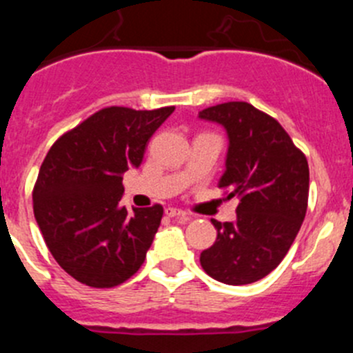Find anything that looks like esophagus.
Wrapping results in <instances>:
<instances>
[{
    "label": "esophagus",
    "instance_id": "34e87169",
    "mask_svg": "<svg viewBox=\"0 0 353 353\" xmlns=\"http://www.w3.org/2000/svg\"><path fill=\"white\" fill-rule=\"evenodd\" d=\"M165 215L167 216H188V213L183 212V210H179V208H167Z\"/></svg>",
    "mask_w": 353,
    "mask_h": 353
}]
</instances>
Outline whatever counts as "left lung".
<instances>
[{"label":"left lung","instance_id":"8db88e82","mask_svg":"<svg viewBox=\"0 0 353 353\" xmlns=\"http://www.w3.org/2000/svg\"><path fill=\"white\" fill-rule=\"evenodd\" d=\"M225 130V172L219 188L237 196V219L212 223L216 241L199 256L203 270L227 285L258 282L282 263L304 222L309 165L276 119L248 102L198 112Z\"/></svg>","mask_w":353,"mask_h":353}]
</instances>
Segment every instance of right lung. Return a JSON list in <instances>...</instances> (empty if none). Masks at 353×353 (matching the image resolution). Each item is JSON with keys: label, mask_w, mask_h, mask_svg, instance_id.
<instances>
[{"label": "right lung", "mask_w": 353, "mask_h": 353, "mask_svg": "<svg viewBox=\"0 0 353 353\" xmlns=\"http://www.w3.org/2000/svg\"><path fill=\"white\" fill-rule=\"evenodd\" d=\"M176 108L95 112L51 147L39 170L34 215L58 265L95 288L126 282L143 265L163 208L121 205L123 174L138 169L152 134Z\"/></svg>", "instance_id": "add662e5"}]
</instances>
